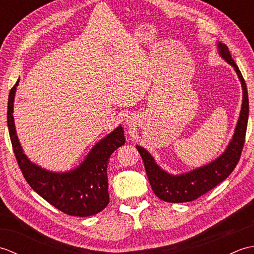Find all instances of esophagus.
I'll list each match as a JSON object with an SVG mask.
<instances>
[{
    "label": "esophagus",
    "mask_w": 254,
    "mask_h": 254,
    "mask_svg": "<svg viewBox=\"0 0 254 254\" xmlns=\"http://www.w3.org/2000/svg\"><path fill=\"white\" fill-rule=\"evenodd\" d=\"M127 124H128V126H132V124H134V122L132 121V119H127Z\"/></svg>",
    "instance_id": "obj_1"
}]
</instances>
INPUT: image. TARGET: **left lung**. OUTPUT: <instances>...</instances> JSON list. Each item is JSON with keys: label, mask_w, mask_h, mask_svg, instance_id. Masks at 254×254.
I'll return each mask as SVG.
<instances>
[{"label": "left lung", "mask_w": 254, "mask_h": 254, "mask_svg": "<svg viewBox=\"0 0 254 254\" xmlns=\"http://www.w3.org/2000/svg\"><path fill=\"white\" fill-rule=\"evenodd\" d=\"M217 50L220 58L234 67L241 83L242 104L234 135L224 153L219 155L217 158L206 165L178 175L170 174L161 168L148 150L136 145L138 153L142 156L145 170H146L153 191L163 201L170 203L194 201L223 182L233 172L239 161L242 148H244L248 117H249V98H248L247 85L239 67L237 66L230 56L228 47L217 41Z\"/></svg>", "instance_id": "left-lung-1"}]
</instances>
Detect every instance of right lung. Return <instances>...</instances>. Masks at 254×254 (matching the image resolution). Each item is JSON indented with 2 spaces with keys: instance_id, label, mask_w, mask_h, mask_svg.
<instances>
[{
  "instance_id": "add662e5",
  "label": "right lung",
  "mask_w": 254,
  "mask_h": 254,
  "mask_svg": "<svg viewBox=\"0 0 254 254\" xmlns=\"http://www.w3.org/2000/svg\"><path fill=\"white\" fill-rule=\"evenodd\" d=\"M19 79L10 89L7 127L14 154L24 178L34 191L56 208L71 216L87 217L99 213L109 203L107 167L111 154L126 143L122 126L97 142L82 163L68 171H50L27 157L16 133L14 100Z\"/></svg>"
}]
</instances>
